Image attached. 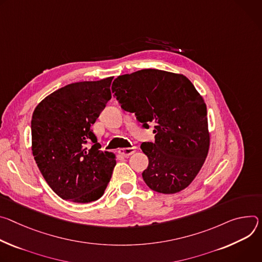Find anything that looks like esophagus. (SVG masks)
I'll return each instance as SVG.
<instances>
[{
    "label": "esophagus",
    "instance_id": "34e87169",
    "mask_svg": "<svg viewBox=\"0 0 262 262\" xmlns=\"http://www.w3.org/2000/svg\"><path fill=\"white\" fill-rule=\"evenodd\" d=\"M135 152H136L135 147H133V148H123V149L119 150V153L123 156H130V155L134 154Z\"/></svg>",
    "mask_w": 262,
    "mask_h": 262
}]
</instances>
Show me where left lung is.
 Masks as SVG:
<instances>
[{
    "label": "left lung",
    "instance_id": "8db88e82",
    "mask_svg": "<svg viewBox=\"0 0 262 262\" xmlns=\"http://www.w3.org/2000/svg\"><path fill=\"white\" fill-rule=\"evenodd\" d=\"M111 90L122 108L135 113L144 128L155 125V141L141 144L149 158L144 182L160 193L185 189L210 146L206 104L193 84L182 74L147 69L119 76Z\"/></svg>",
    "mask_w": 262,
    "mask_h": 262
}]
</instances>
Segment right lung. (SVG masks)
Returning a JSON list of instances; mask_svg holds the SVG:
<instances>
[{"label":"right lung","instance_id":"right-lung-1","mask_svg":"<svg viewBox=\"0 0 262 262\" xmlns=\"http://www.w3.org/2000/svg\"><path fill=\"white\" fill-rule=\"evenodd\" d=\"M112 79L69 84L34 109L32 154L49 186L66 201H97L110 181L116 157L99 150L92 125L111 99ZM90 141L93 146L89 149L84 144Z\"/></svg>","mask_w":262,"mask_h":262}]
</instances>
